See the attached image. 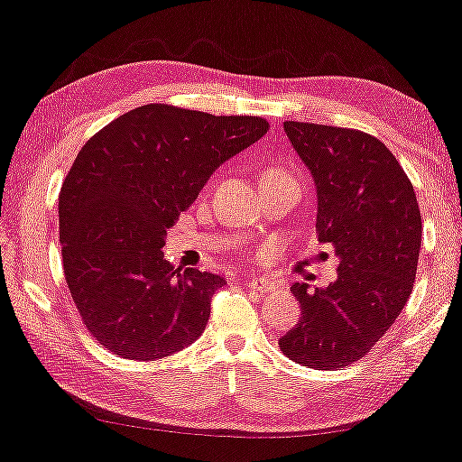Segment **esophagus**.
Listing matches in <instances>:
<instances>
[{
  "label": "esophagus",
  "instance_id": "34e87169",
  "mask_svg": "<svg viewBox=\"0 0 462 462\" xmlns=\"http://www.w3.org/2000/svg\"><path fill=\"white\" fill-rule=\"evenodd\" d=\"M249 289H251V291L263 295V293L274 291L276 285H274L273 281H268V279H257V276H254V279L249 281Z\"/></svg>",
  "mask_w": 462,
  "mask_h": 462
}]
</instances>
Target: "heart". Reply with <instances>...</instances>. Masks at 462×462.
<instances>
[{"mask_svg": "<svg viewBox=\"0 0 462 462\" xmlns=\"http://www.w3.org/2000/svg\"><path fill=\"white\" fill-rule=\"evenodd\" d=\"M279 180H295L287 169L279 167V164H270L262 171V181H279Z\"/></svg>", "mask_w": 462, "mask_h": 462, "instance_id": "obj_1", "label": "heart"}]
</instances>
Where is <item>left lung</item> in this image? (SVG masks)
Here are the masks:
<instances>
[{
	"instance_id": "1",
	"label": "left lung",
	"mask_w": 462,
	"mask_h": 462,
	"mask_svg": "<svg viewBox=\"0 0 462 462\" xmlns=\"http://www.w3.org/2000/svg\"><path fill=\"white\" fill-rule=\"evenodd\" d=\"M282 126L315 180L319 241L340 263L329 285H291L302 319L279 346L295 364L337 370L370 353L402 315L420 254V208L383 141L312 122Z\"/></svg>"
}]
</instances>
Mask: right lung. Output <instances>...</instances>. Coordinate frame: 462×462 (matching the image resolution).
<instances>
[{
	"label": "right lung",
	"instance_id": "right-lung-1",
	"mask_svg": "<svg viewBox=\"0 0 462 462\" xmlns=\"http://www.w3.org/2000/svg\"><path fill=\"white\" fill-rule=\"evenodd\" d=\"M257 116L141 106L86 141L59 194L63 273L92 337L156 361L192 344L226 281L164 260L167 230L219 164L262 139Z\"/></svg>",
	"mask_w": 462,
	"mask_h": 462
}]
</instances>
